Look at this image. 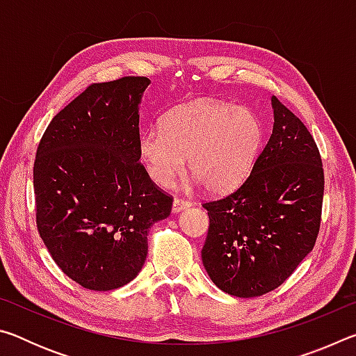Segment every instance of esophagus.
<instances>
[{"instance_id":"1","label":"esophagus","mask_w":356,"mask_h":356,"mask_svg":"<svg viewBox=\"0 0 356 356\" xmlns=\"http://www.w3.org/2000/svg\"><path fill=\"white\" fill-rule=\"evenodd\" d=\"M188 207H191V202L186 200H180V197H176V200L172 201V213H179Z\"/></svg>"}]
</instances>
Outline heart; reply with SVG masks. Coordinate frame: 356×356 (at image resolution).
<instances>
[{
  "label": "heart",
  "mask_w": 356,
  "mask_h": 356,
  "mask_svg": "<svg viewBox=\"0 0 356 356\" xmlns=\"http://www.w3.org/2000/svg\"><path fill=\"white\" fill-rule=\"evenodd\" d=\"M261 140V120L248 108L193 100L168 111L160 130L143 131L138 150L156 185H171L186 159L204 188L225 193L248 174Z\"/></svg>",
  "instance_id": "obj_1"
}]
</instances>
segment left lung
Listing matches in <instances>:
<instances>
[{"instance_id": "obj_1", "label": "left lung", "mask_w": 356, "mask_h": 356, "mask_svg": "<svg viewBox=\"0 0 356 356\" xmlns=\"http://www.w3.org/2000/svg\"><path fill=\"white\" fill-rule=\"evenodd\" d=\"M273 131L251 174L231 195L206 202L202 264L234 297H259L281 286L314 248L321 227L323 168L305 124L272 97Z\"/></svg>"}]
</instances>
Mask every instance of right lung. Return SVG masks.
<instances>
[{
  "mask_svg": "<svg viewBox=\"0 0 356 356\" xmlns=\"http://www.w3.org/2000/svg\"><path fill=\"white\" fill-rule=\"evenodd\" d=\"M146 76L91 84L51 119L34 161L35 221L58 267L84 289L135 280L147 232L172 197L140 163V104Z\"/></svg>",
  "mask_w": 356,
  "mask_h": 356,
  "instance_id": "right-lung-1",
  "label": "right lung"
}]
</instances>
